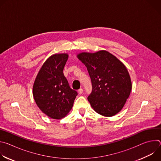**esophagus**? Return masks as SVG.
<instances>
[{
  "mask_svg": "<svg viewBox=\"0 0 161 161\" xmlns=\"http://www.w3.org/2000/svg\"><path fill=\"white\" fill-rule=\"evenodd\" d=\"M83 90L82 88H80L78 90V93L79 94H83Z\"/></svg>",
  "mask_w": 161,
  "mask_h": 161,
  "instance_id": "34e87169",
  "label": "esophagus"
}]
</instances>
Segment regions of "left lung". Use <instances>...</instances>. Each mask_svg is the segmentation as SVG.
Returning <instances> with one entry per match:
<instances>
[{"mask_svg": "<svg viewBox=\"0 0 161 161\" xmlns=\"http://www.w3.org/2000/svg\"><path fill=\"white\" fill-rule=\"evenodd\" d=\"M77 57L86 67L92 90L88 97L99 114L112 117L123 108L132 89L131 80L124 64L105 50L82 52Z\"/></svg>", "mask_w": 161, "mask_h": 161, "instance_id": "1", "label": "left lung"}]
</instances>
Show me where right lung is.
Masks as SVG:
<instances>
[{"label": "right lung", "instance_id": "1", "mask_svg": "<svg viewBox=\"0 0 161 161\" xmlns=\"http://www.w3.org/2000/svg\"><path fill=\"white\" fill-rule=\"evenodd\" d=\"M68 54L50 56L42 65L33 85V96L39 108L53 119H61L71 111L78 95L71 88L63 70Z\"/></svg>", "mask_w": 161, "mask_h": 161}]
</instances>
